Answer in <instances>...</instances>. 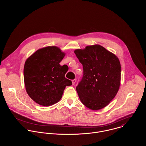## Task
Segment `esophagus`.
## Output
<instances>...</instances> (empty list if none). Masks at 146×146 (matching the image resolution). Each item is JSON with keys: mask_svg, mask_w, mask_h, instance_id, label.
<instances>
[{"mask_svg": "<svg viewBox=\"0 0 146 146\" xmlns=\"http://www.w3.org/2000/svg\"><path fill=\"white\" fill-rule=\"evenodd\" d=\"M72 84H73V85H74L76 82V79H74V80H72Z\"/></svg>", "mask_w": 146, "mask_h": 146, "instance_id": "34e87169", "label": "esophagus"}]
</instances>
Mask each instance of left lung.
Wrapping results in <instances>:
<instances>
[{
  "mask_svg": "<svg viewBox=\"0 0 146 146\" xmlns=\"http://www.w3.org/2000/svg\"><path fill=\"white\" fill-rule=\"evenodd\" d=\"M74 53L83 67V76L76 91L83 105L92 110L106 107L120 86L121 64L117 56L96 44Z\"/></svg>",
  "mask_w": 146,
  "mask_h": 146,
  "instance_id": "left-lung-1",
  "label": "left lung"
}]
</instances>
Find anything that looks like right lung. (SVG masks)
Returning <instances> with one entry per match:
<instances>
[{
    "label": "right lung",
    "mask_w": 146,
    "mask_h": 146,
    "mask_svg": "<svg viewBox=\"0 0 146 146\" xmlns=\"http://www.w3.org/2000/svg\"><path fill=\"white\" fill-rule=\"evenodd\" d=\"M65 53L56 46L40 48L25 61L24 78L30 98L38 105L50 106L58 102L66 86L72 85L65 78L66 69L59 65Z\"/></svg>",
    "instance_id": "right-lung-1"
}]
</instances>
